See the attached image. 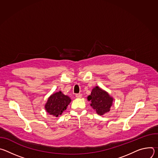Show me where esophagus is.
Wrapping results in <instances>:
<instances>
[{
	"label": "esophagus",
	"mask_w": 158,
	"mask_h": 158,
	"mask_svg": "<svg viewBox=\"0 0 158 158\" xmlns=\"http://www.w3.org/2000/svg\"><path fill=\"white\" fill-rule=\"evenodd\" d=\"M82 96V94H81V93H79V94H76V97L77 98H81Z\"/></svg>",
	"instance_id": "34e87169"
}]
</instances>
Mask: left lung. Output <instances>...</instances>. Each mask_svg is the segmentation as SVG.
<instances>
[{
  "label": "left lung",
  "instance_id": "left-lung-1",
  "mask_svg": "<svg viewBox=\"0 0 158 158\" xmlns=\"http://www.w3.org/2000/svg\"><path fill=\"white\" fill-rule=\"evenodd\" d=\"M87 99L91 101V106L99 115H103L110 110L112 104V99L107 93L96 86L93 90L91 95L87 97Z\"/></svg>",
  "mask_w": 158,
  "mask_h": 158
}]
</instances>
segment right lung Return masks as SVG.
I'll use <instances>...</instances> for the list:
<instances>
[{"mask_svg": "<svg viewBox=\"0 0 158 158\" xmlns=\"http://www.w3.org/2000/svg\"><path fill=\"white\" fill-rule=\"evenodd\" d=\"M69 97L64 95L60 91L52 94L48 101L45 108L48 113L57 117L66 109L67 106L71 102Z\"/></svg>", "mask_w": 158, "mask_h": 158, "instance_id": "obj_1", "label": "right lung"}]
</instances>
